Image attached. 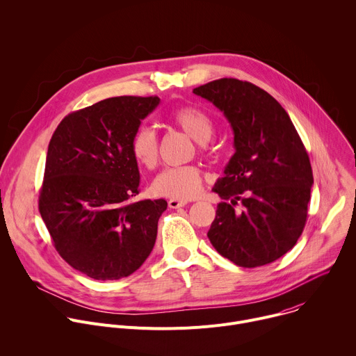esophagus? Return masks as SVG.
Returning <instances> with one entry per match:
<instances>
[{"label":"esophagus","mask_w":356,"mask_h":356,"mask_svg":"<svg viewBox=\"0 0 356 356\" xmlns=\"http://www.w3.org/2000/svg\"><path fill=\"white\" fill-rule=\"evenodd\" d=\"M168 205H169V208H173V209H176V208H180V207H184V205H187V201H180V200H169L168 201Z\"/></svg>","instance_id":"1"}]
</instances>
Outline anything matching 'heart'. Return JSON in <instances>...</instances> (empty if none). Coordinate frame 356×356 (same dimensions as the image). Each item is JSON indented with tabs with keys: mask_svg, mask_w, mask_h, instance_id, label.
Masks as SVG:
<instances>
[{
	"mask_svg": "<svg viewBox=\"0 0 356 356\" xmlns=\"http://www.w3.org/2000/svg\"><path fill=\"white\" fill-rule=\"evenodd\" d=\"M170 120L200 144H205L213 134L211 115L195 106H181L170 114ZM134 159L145 169H155L159 162V141L154 129L143 126L131 138ZM155 194L173 200H191L202 188V173L197 166L165 169L152 183Z\"/></svg>",
	"mask_w": 356,
	"mask_h": 356,
	"instance_id": "heart-1",
	"label": "heart"
}]
</instances>
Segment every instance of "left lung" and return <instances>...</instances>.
Listing matches in <instances>:
<instances>
[{"instance_id": "left-lung-1", "label": "left lung", "mask_w": 356, "mask_h": 356, "mask_svg": "<svg viewBox=\"0 0 356 356\" xmlns=\"http://www.w3.org/2000/svg\"><path fill=\"white\" fill-rule=\"evenodd\" d=\"M193 92L225 114L234 136V154L212 188L230 202L218 204L208 239L236 266L270 264L296 245L306 223L313 186L306 148L285 108L248 81L220 78Z\"/></svg>"}]
</instances>
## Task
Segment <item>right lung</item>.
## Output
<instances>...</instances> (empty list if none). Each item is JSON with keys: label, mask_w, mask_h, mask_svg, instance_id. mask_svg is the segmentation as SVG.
Wrapping results in <instances>:
<instances>
[{"label": "right lung", "mask_w": 356, "mask_h": 356, "mask_svg": "<svg viewBox=\"0 0 356 356\" xmlns=\"http://www.w3.org/2000/svg\"><path fill=\"white\" fill-rule=\"evenodd\" d=\"M158 96H117L65 115L47 149L39 211L58 254L97 281L131 275L151 254L165 200L131 201V138Z\"/></svg>", "instance_id": "right-lung-1"}]
</instances>
